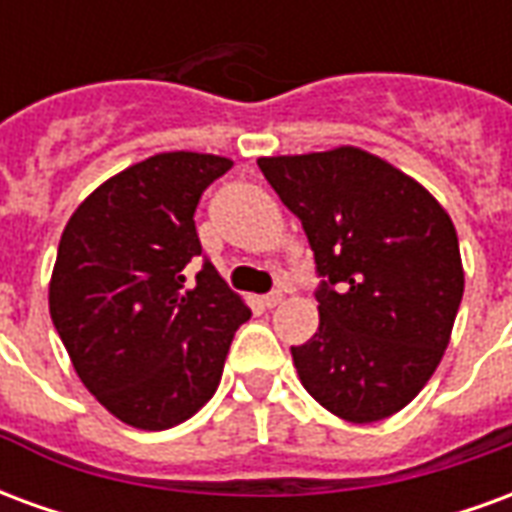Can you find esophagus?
Wrapping results in <instances>:
<instances>
[{
    "label": "esophagus",
    "instance_id": "esophagus-1",
    "mask_svg": "<svg viewBox=\"0 0 512 512\" xmlns=\"http://www.w3.org/2000/svg\"><path fill=\"white\" fill-rule=\"evenodd\" d=\"M282 299H285V296H282V290H271V293H266V296L260 299V304L271 310V307H277V304H282Z\"/></svg>",
    "mask_w": 512,
    "mask_h": 512
}]
</instances>
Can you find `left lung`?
Listing matches in <instances>:
<instances>
[{"label":"left lung","mask_w":512,"mask_h":512,"mask_svg":"<svg viewBox=\"0 0 512 512\" xmlns=\"http://www.w3.org/2000/svg\"><path fill=\"white\" fill-rule=\"evenodd\" d=\"M299 216L321 323L293 345L304 389L348 422L408 406L439 367L463 296L452 219L430 191L359 147L257 161Z\"/></svg>","instance_id":"left-lung-1"}]
</instances>
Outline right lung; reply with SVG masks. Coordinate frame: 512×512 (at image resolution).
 Returning <instances> with one entry per match:
<instances>
[{"instance_id":"add662e5","label":"right lung","mask_w":512,"mask_h":512,"mask_svg":"<svg viewBox=\"0 0 512 512\" xmlns=\"http://www.w3.org/2000/svg\"><path fill=\"white\" fill-rule=\"evenodd\" d=\"M233 167L158 153L101 183L65 224L49 285L54 329L82 384L120 422L167 430L216 392L249 307L202 255L194 211Z\"/></svg>"}]
</instances>
